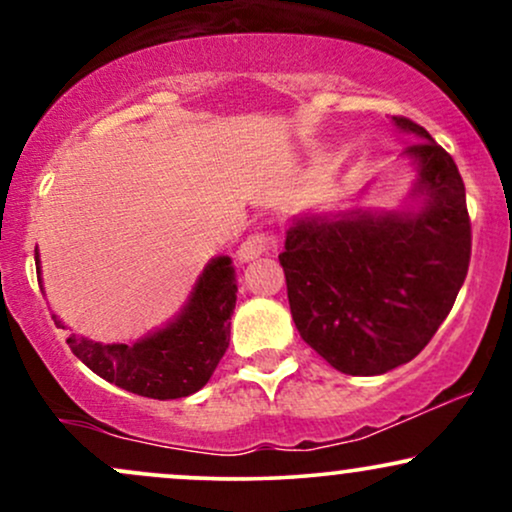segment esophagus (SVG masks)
I'll return each mask as SVG.
<instances>
[{
	"mask_svg": "<svg viewBox=\"0 0 512 512\" xmlns=\"http://www.w3.org/2000/svg\"><path fill=\"white\" fill-rule=\"evenodd\" d=\"M276 248H279V240H276L272 233H255V236H250L243 245H240L238 260L252 262L260 255H274Z\"/></svg>",
	"mask_w": 512,
	"mask_h": 512,
	"instance_id": "esophagus-1",
	"label": "esophagus"
}]
</instances>
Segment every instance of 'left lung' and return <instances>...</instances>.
Listing matches in <instances>:
<instances>
[{"label":"left lung","mask_w":512,"mask_h":512,"mask_svg":"<svg viewBox=\"0 0 512 512\" xmlns=\"http://www.w3.org/2000/svg\"><path fill=\"white\" fill-rule=\"evenodd\" d=\"M392 122L419 142V211L301 216L279 255L293 322L303 342L346 375H380L431 342L460 293L472 223L455 161L409 117Z\"/></svg>","instance_id":"left-lung-1"}]
</instances>
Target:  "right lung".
<instances>
[{
  "label": "right lung",
  "mask_w": 512,
  "mask_h": 512,
  "mask_svg": "<svg viewBox=\"0 0 512 512\" xmlns=\"http://www.w3.org/2000/svg\"><path fill=\"white\" fill-rule=\"evenodd\" d=\"M35 267L40 274L38 250ZM236 293L231 257H216L204 267L182 313L163 330L137 344H101L76 334H69L67 344L81 363L122 390L151 399L187 397L209 383L226 354ZM52 320L62 327L55 315Z\"/></svg>",
  "instance_id": "1"
}]
</instances>
